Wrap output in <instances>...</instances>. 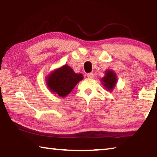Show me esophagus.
Masks as SVG:
<instances>
[{"mask_svg": "<svg viewBox=\"0 0 157 157\" xmlns=\"http://www.w3.org/2000/svg\"><path fill=\"white\" fill-rule=\"evenodd\" d=\"M94 74L93 73H89L87 74V77H88V78H90V79H91V78H94Z\"/></svg>", "mask_w": 157, "mask_h": 157, "instance_id": "1", "label": "esophagus"}]
</instances>
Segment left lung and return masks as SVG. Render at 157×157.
<instances>
[{
	"instance_id": "8db88e82",
	"label": "left lung",
	"mask_w": 157,
	"mask_h": 157,
	"mask_svg": "<svg viewBox=\"0 0 157 157\" xmlns=\"http://www.w3.org/2000/svg\"><path fill=\"white\" fill-rule=\"evenodd\" d=\"M105 73V75L101 79V82L108 91H111L116 86L117 83V77L116 73L111 70L106 71Z\"/></svg>"
}]
</instances>
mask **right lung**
Returning <instances> with one entry per match:
<instances>
[{
	"mask_svg": "<svg viewBox=\"0 0 157 157\" xmlns=\"http://www.w3.org/2000/svg\"><path fill=\"white\" fill-rule=\"evenodd\" d=\"M82 79L83 75L81 73H75L70 66L65 64L47 77L46 84L52 93L60 97H65Z\"/></svg>",
	"mask_w": 157,
	"mask_h": 157,
	"instance_id": "add662e5",
	"label": "right lung"
}]
</instances>
